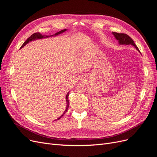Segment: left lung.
<instances>
[{"mask_svg":"<svg viewBox=\"0 0 157 157\" xmlns=\"http://www.w3.org/2000/svg\"><path fill=\"white\" fill-rule=\"evenodd\" d=\"M112 33L116 38V39L118 40V43H119V44H131L132 46H134L135 48L139 51V49L135 44L134 40H133L128 35L125 34V33H118L115 32H112Z\"/></svg>","mask_w":157,"mask_h":157,"instance_id":"obj_1","label":"left lung"}]
</instances>
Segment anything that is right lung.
<instances>
[{
  "instance_id": "right-lung-1",
  "label": "right lung",
  "mask_w": 157,
  "mask_h": 157,
  "mask_svg": "<svg viewBox=\"0 0 157 157\" xmlns=\"http://www.w3.org/2000/svg\"><path fill=\"white\" fill-rule=\"evenodd\" d=\"M67 31V29H63V30H61V31H59V32H58V33H56V34H54V35H50V36H47V35H41L40 33H35L34 34H33L30 37H29L28 38V39L25 40V42H24V43L23 44V45L21 46V48H23V46H24L25 44H27V43H29V42H31V41H33V40H36V39H44V38H48V37H50V36H57V35H59V34H61V33H63V32H65V31ZM69 92L67 94V95H66V102H67V106H66V109H65V111L63 112V113L62 114V115H61L58 118H57V119L56 120V121H57V120H59V118H61V117H62L63 115H64V114L67 112V109H68V108H69Z\"/></svg>"
}]
</instances>
